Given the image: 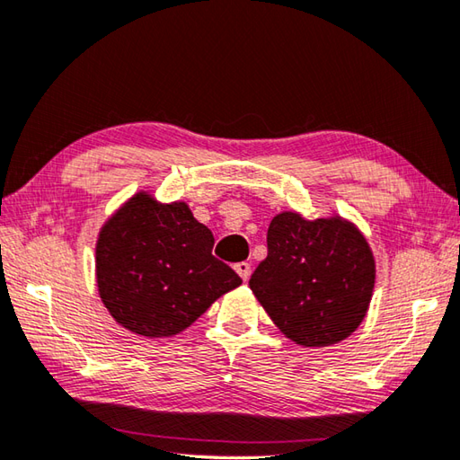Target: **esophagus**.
Returning <instances> with one entry per match:
<instances>
[{
	"mask_svg": "<svg viewBox=\"0 0 460 460\" xmlns=\"http://www.w3.org/2000/svg\"><path fill=\"white\" fill-rule=\"evenodd\" d=\"M235 271L239 273L243 281H247L249 275H251V263H247V261H241V263L235 265Z\"/></svg>",
	"mask_w": 460,
	"mask_h": 460,
	"instance_id": "34e87169",
	"label": "esophagus"
}]
</instances>
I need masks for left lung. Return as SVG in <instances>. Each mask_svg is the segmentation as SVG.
<instances>
[{
	"label": "left lung",
	"instance_id": "8db88e82",
	"mask_svg": "<svg viewBox=\"0 0 460 460\" xmlns=\"http://www.w3.org/2000/svg\"><path fill=\"white\" fill-rule=\"evenodd\" d=\"M251 291L285 337L327 347L361 325L375 287V257L363 233L341 217L283 211L267 231V259Z\"/></svg>",
	"mask_w": 460,
	"mask_h": 460
}]
</instances>
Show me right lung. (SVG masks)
Listing matches in <instances>:
<instances>
[{"instance_id": "right-lung-1", "label": "right lung", "mask_w": 460, "mask_h": 460, "mask_svg": "<svg viewBox=\"0 0 460 460\" xmlns=\"http://www.w3.org/2000/svg\"><path fill=\"white\" fill-rule=\"evenodd\" d=\"M213 233L187 203H159L146 191L135 193L99 231V296L135 335H177L241 285V277L213 257Z\"/></svg>"}]
</instances>
